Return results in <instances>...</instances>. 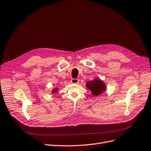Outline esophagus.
Masks as SVG:
<instances>
[{
    "instance_id": "obj_1",
    "label": "esophagus",
    "mask_w": 151,
    "mask_h": 151,
    "mask_svg": "<svg viewBox=\"0 0 151 151\" xmlns=\"http://www.w3.org/2000/svg\"><path fill=\"white\" fill-rule=\"evenodd\" d=\"M71 83H73V84H77L79 83V80L76 79V78H73V79L71 80Z\"/></svg>"
}]
</instances>
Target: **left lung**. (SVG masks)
Wrapping results in <instances>:
<instances>
[{
    "label": "left lung",
    "instance_id": "1",
    "mask_svg": "<svg viewBox=\"0 0 151 151\" xmlns=\"http://www.w3.org/2000/svg\"><path fill=\"white\" fill-rule=\"evenodd\" d=\"M87 88L90 90L93 96H99L106 90L105 83L99 78H95L93 81H89L86 84Z\"/></svg>",
    "mask_w": 151,
    "mask_h": 151
}]
</instances>
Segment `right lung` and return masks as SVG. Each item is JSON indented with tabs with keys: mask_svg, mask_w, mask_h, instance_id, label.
<instances>
[{
	"mask_svg": "<svg viewBox=\"0 0 151 151\" xmlns=\"http://www.w3.org/2000/svg\"><path fill=\"white\" fill-rule=\"evenodd\" d=\"M57 91H58V89H57V88H55V89H54L52 91V93H57Z\"/></svg>",
	"mask_w": 151,
	"mask_h": 151,
	"instance_id": "obj_1",
	"label": "right lung"
}]
</instances>
